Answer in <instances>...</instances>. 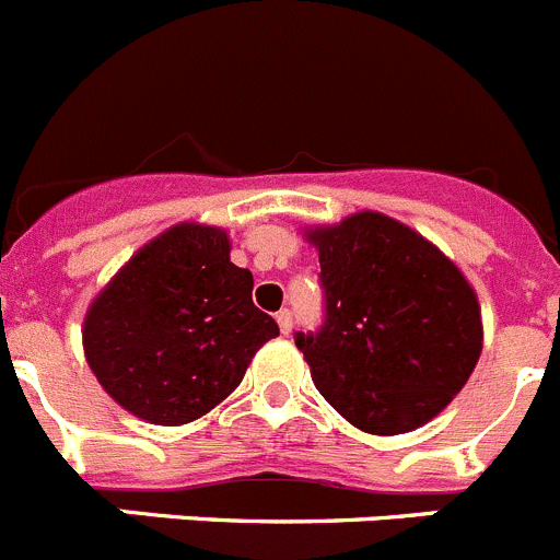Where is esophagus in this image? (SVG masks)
Segmentation results:
<instances>
[{
    "label": "esophagus",
    "mask_w": 560,
    "mask_h": 560,
    "mask_svg": "<svg viewBox=\"0 0 560 560\" xmlns=\"http://www.w3.org/2000/svg\"><path fill=\"white\" fill-rule=\"evenodd\" d=\"M277 325H280V332H283V336H289L291 327H294V314H291L289 307H283V311L277 314Z\"/></svg>",
    "instance_id": "1"
}]
</instances>
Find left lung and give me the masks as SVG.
Listing matches in <instances>:
<instances>
[{
    "label": "left lung",
    "instance_id": "obj_1",
    "mask_svg": "<svg viewBox=\"0 0 560 560\" xmlns=\"http://www.w3.org/2000/svg\"><path fill=\"white\" fill-rule=\"evenodd\" d=\"M322 325L294 332L322 397L366 433H408L464 388L483 347L475 291L430 241L383 213L307 235Z\"/></svg>",
    "mask_w": 560,
    "mask_h": 560
}]
</instances>
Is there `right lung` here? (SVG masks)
<instances>
[{"mask_svg":"<svg viewBox=\"0 0 560 560\" xmlns=\"http://www.w3.org/2000/svg\"><path fill=\"white\" fill-rule=\"evenodd\" d=\"M280 327L253 302V275L230 264L222 230L177 224L147 244L85 316V358L121 408L186 424L241 383Z\"/></svg>","mask_w":560,"mask_h":560,"instance_id":"1","label":"right lung"}]
</instances>
